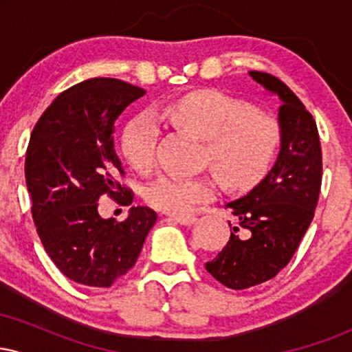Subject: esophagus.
<instances>
[{"label":"esophagus","mask_w":352,"mask_h":352,"mask_svg":"<svg viewBox=\"0 0 352 352\" xmlns=\"http://www.w3.org/2000/svg\"><path fill=\"white\" fill-rule=\"evenodd\" d=\"M168 220L175 221L180 225H192L197 220L195 215H168Z\"/></svg>","instance_id":"1"}]
</instances>
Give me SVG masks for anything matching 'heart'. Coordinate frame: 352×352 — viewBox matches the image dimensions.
<instances>
[{"instance_id":"b5f03b06","label":"heart","mask_w":352,"mask_h":352,"mask_svg":"<svg viewBox=\"0 0 352 352\" xmlns=\"http://www.w3.org/2000/svg\"><path fill=\"white\" fill-rule=\"evenodd\" d=\"M168 120L207 140L205 164L232 190L252 188L272 170L283 145L280 120L252 102L215 89L190 92L164 109ZM160 129L151 114L134 117L120 147L137 172H151ZM217 177L162 175L145 188V200L162 212L184 215L215 197Z\"/></svg>"}]
</instances>
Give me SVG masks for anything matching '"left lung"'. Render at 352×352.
Listing matches in <instances>:
<instances>
[{
	"label": "left lung",
	"instance_id": "8db88e82",
	"mask_svg": "<svg viewBox=\"0 0 352 352\" xmlns=\"http://www.w3.org/2000/svg\"><path fill=\"white\" fill-rule=\"evenodd\" d=\"M250 76L281 99L283 145L272 172L225 208L235 215L230 240L207 272L230 289L272 280L289 263L313 221L322 180V153L316 122L298 96L268 72Z\"/></svg>",
	"mask_w": 352,
	"mask_h": 352
}]
</instances>
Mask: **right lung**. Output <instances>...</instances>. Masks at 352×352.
<instances>
[{"label":"right lung","mask_w":352,"mask_h":352,"mask_svg":"<svg viewBox=\"0 0 352 352\" xmlns=\"http://www.w3.org/2000/svg\"><path fill=\"white\" fill-rule=\"evenodd\" d=\"M144 89L112 78H94L60 92L36 122L24 175L41 243L64 276L84 286L109 288L135 265L157 213L132 207L124 221L104 220L99 199L127 205L116 153L117 117L142 98Z\"/></svg>","instance_id":"add662e5"}]
</instances>
